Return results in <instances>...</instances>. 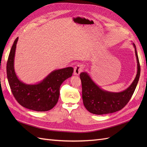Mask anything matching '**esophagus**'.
I'll return each mask as SVG.
<instances>
[{
  "label": "esophagus",
  "instance_id": "esophagus-1",
  "mask_svg": "<svg viewBox=\"0 0 147 147\" xmlns=\"http://www.w3.org/2000/svg\"><path fill=\"white\" fill-rule=\"evenodd\" d=\"M83 69V65L81 64H78L75 66L74 67V75H78L80 74Z\"/></svg>",
  "mask_w": 147,
  "mask_h": 147
}]
</instances>
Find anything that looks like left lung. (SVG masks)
<instances>
[{"mask_svg": "<svg viewBox=\"0 0 147 147\" xmlns=\"http://www.w3.org/2000/svg\"><path fill=\"white\" fill-rule=\"evenodd\" d=\"M135 48L137 62V72L135 79L125 90L119 92H113L102 90L93 82L86 72L80 74L82 85V98L85 108L90 113L96 115H104L116 112L124 107L131 99L134 93L140 74V66Z\"/></svg>", "mask_w": 147, "mask_h": 147, "instance_id": "left-lung-1", "label": "left lung"}]
</instances>
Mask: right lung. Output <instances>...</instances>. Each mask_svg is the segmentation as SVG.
I'll use <instances>...</instances> for the list:
<instances>
[{
	"label": "right lung",
	"instance_id": "add662e5",
	"mask_svg": "<svg viewBox=\"0 0 147 147\" xmlns=\"http://www.w3.org/2000/svg\"><path fill=\"white\" fill-rule=\"evenodd\" d=\"M17 37L13 43L7 64L8 83L13 96L24 107L37 112H45L53 109L59 97V88L66 79L72 77L74 69L71 67L53 70L37 84H26L20 80L15 73L14 60Z\"/></svg>",
	"mask_w": 147,
	"mask_h": 147
}]
</instances>
